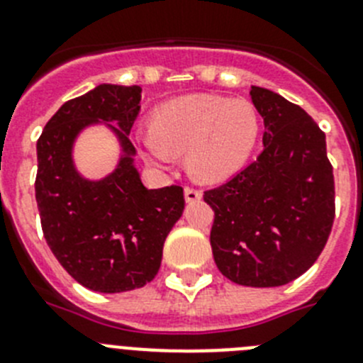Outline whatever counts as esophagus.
<instances>
[{"mask_svg": "<svg viewBox=\"0 0 363 363\" xmlns=\"http://www.w3.org/2000/svg\"><path fill=\"white\" fill-rule=\"evenodd\" d=\"M185 200L189 203H194V201H200L201 200V191L194 187H185Z\"/></svg>", "mask_w": 363, "mask_h": 363, "instance_id": "1", "label": "esophagus"}]
</instances>
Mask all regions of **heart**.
I'll use <instances>...</instances> for the list:
<instances>
[{
	"label": "heart",
	"mask_w": 363,
	"mask_h": 363,
	"mask_svg": "<svg viewBox=\"0 0 363 363\" xmlns=\"http://www.w3.org/2000/svg\"><path fill=\"white\" fill-rule=\"evenodd\" d=\"M259 121L255 107L223 96H185L156 108L152 123L138 130L143 156L169 165L187 152V167L201 182H221L238 172L255 150Z\"/></svg>",
	"instance_id": "1"
}]
</instances>
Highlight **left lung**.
<instances>
[{
    "label": "left lung",
    "instance_id": "1",
    "mask_svg": "<svg viewBox=\"0 0 363 363\" xmlns=\"http://www.w3.org/2000/svg\"><path fill=\"white\" fill-rule=\"evenodd\" d=\"M264 118V150L238 174L205 191L211 247L225 278L247 287L296 280L318 259L335 221V176L325 134L298 105L251 86Z\"/></svg>",
    "mask_w": 363,
    "mask_h": 363
}]
</instances>
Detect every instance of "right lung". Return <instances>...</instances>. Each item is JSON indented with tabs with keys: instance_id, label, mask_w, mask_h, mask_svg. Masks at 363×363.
Returning a JSON list of instances; mask_svg holds the SVG:
<instances>
[{
	"instance_id": "1",
	"label": "right lung",
	"mask_w": 363,
	"mask_h": 363,
	"mask_svg": "<svg viewBox=\"0 0 363 363\" xmlns=\"http://www.w3.org/2000/svg\"><path fill=\"white\" fill-rule=\"evenodd\" d=\"M142 86L104 83L69 99L38 140L36 201L43 236L74 280L98 293L143 287L158 274L163 243L184 213V189H147L134 167L129 133L140 112ZM108 124L122 147L121 163L101 180L83 179L72 147L89 124Z\"/></svg>"
}]
</instances>
